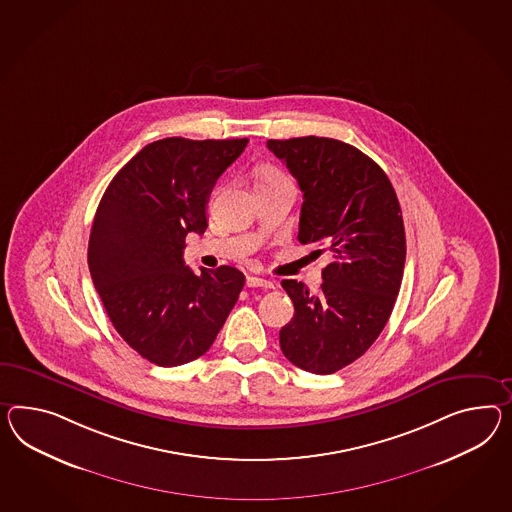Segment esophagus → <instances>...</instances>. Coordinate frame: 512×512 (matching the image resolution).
Wrapping results in <instances>:
<instances>
[{
	"label": "esophagus",
	"instance_id": "1",
	"mask_svg": "<svg viewBox=\"0 0 512 512\" xmlns=\"http://www.w3.org/2000/svg\"><path fill=\"white\" fill-rule=\"evenodd\" d=\"M247 286L249 288H275L271 280H265V278H260V276H247Z\"/></svg>",
	"mask_w": 512,
	"mask_h": 512
}]
</instances>
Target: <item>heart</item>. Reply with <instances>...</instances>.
<instances>
[{
	"mask_svg": "<svg viewBox=\"0 0 512 512\" xmlns=\"http://www.w3.org/2000/svg\"><path fill=\"white\" fill-rule=\"evenodd\" d=\"M271 178H280V174L276 171H263L262 174H260V180H271ZM258 180V182H260Z\"/></svg>",
	"mask_w": 512,
	"mask_h": 512,
	"instance_id": "b5f03b06",
	"label": "heart"
}]
</instances>
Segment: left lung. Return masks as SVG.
I'll use <instances>...</instances> for the list:
<instances>
[{
    "mask_svg": "<svg viewBox=\"0 0 512 512\" xmlns=\"http://www.w3.org/2000/svg\"><path fill=\"white\" fill-rule=\"evenodd\" d=\"M267 148L304 193L299 241L332 256L317 293L282 280L295 314L280 349L304 371L330 375L366 353L394 310L407 258L401 206L388 176L354 146L308 135Z\"/></svg>",
    "mask_w": 512,
    "mask_h": 512,
    "instance_id": "obj_1",
    "label": "left lung"
}]
</instances>
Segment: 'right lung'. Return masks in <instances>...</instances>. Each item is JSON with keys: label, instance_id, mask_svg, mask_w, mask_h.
Segmentation results:
<instances>
[{"label": "right lung", "instance_id": "obj_1", "mask_svg": "<svg viewBox=\"0 0 512 512\" xmlns=\"http://www.w3.org/2000/svg\"><path fill=\"white\" fill-rule=\"evenodd\" d=\"M247 143H150L98 204L89 237L94 288L122 340L152 364L182 366L206 353L245 286L230 265L195 275L184 249L189 232H206L211 189Z\"/></svg>", "mask_w": 512, "mask_h": 512}]
</instances>
